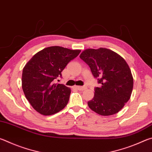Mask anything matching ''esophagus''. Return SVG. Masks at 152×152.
I'll return each mask as SVG.
<instances>
[{"instance_id":"esophagus-1","label":"esophagus","mask_w":152,"mask_h":152,"mask_svg":"<svg viewBox=\"0 0 152 152\" xmlns=\"http://www.w3.org/2000/svg\"><path fill=\"white\" fill-rule=\"evenodd\" d=\"M75 88L76 89L79 90V91H84V90H85L86 88V86H76Z\"/></svg>"}]
</instances>
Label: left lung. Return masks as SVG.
Wrapping results in <instances>:
<instances>
[{
	"mask_svg": "<svg viewBox=\"0 0 152 152\" xmlns=\"http://www.w3.org/2000/svg\"><path fill=\"white\" fill-rule=\"evenodd\" d=\"M88 64L99 87L88 102L90 109L102 116L116 114L129 100L133 87L132 72L121 56L109 49H87L80 56Z\"/></svg>",
	"mask_w": 152,
	"mask_h": 152,
	"instance_id": "8db88e82",
	"label": "left lung"
}]
</instances>
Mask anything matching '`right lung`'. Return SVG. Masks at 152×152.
Returning <instances> with one entry per match:
<instances>
[{"instance_id": "add662e5", "label": "right lung", "mask_w": 152, "mask_h": 152, "mask_svg": "<svg viewBox=\"0 0 152 152\" xmlns=\"http://www.w3.org/2000/svg\"><path fill=\"white\" fill-rule=\"evenodd\" d=\"M80 51L51 46L35 53L25 64L22 73V88L36 111L51 115L66 106L71 90L64 84H55L53 80L61 76L67 64Z\"/></svg>"}]
</instances>
